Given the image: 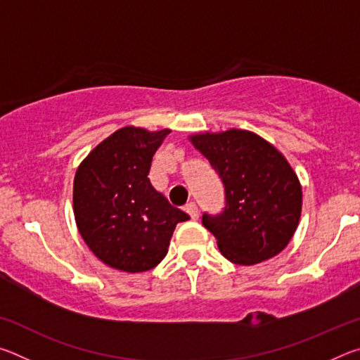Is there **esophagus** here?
<instances>
[{
  "mask_svg": "<svg viewBox=\"0 0 360 360\" xmlns=\"http://www.w3.org/2000/svg\"><path fill=\"white\" fill-rule=\"evenodd\" d=\"M184 210H186L187 214L191 216V219H193V221H197V219H198V210H197V205H195V203H187Z\"/></svg>",
  "mask_w": 360,
  "mask_h": 360,
  "instance_id": "obj_1",
  "label": "esophagus"
}]
</instances>
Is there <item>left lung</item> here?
I'll return each mask as SVG.
<instances>
[{
    "instance_id": "obj_1",
    "label": "left lung",
    "mask_w": 360,
    "mask_h": 360,
    "mask_svg": "<svg viewBox=\"0 0 360 360\" xmlns=\"http://www.w3.org/2000/svg\"><path fill=\"white\" fill-rule=\"evenodd\" d=\"M225 187V208L202 222L225 259L255 265L289 245L302 214V186L275 146L249 130L188 136Z\"/></svg>"
}]
</instances>
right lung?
<instances>
[{
    "mask_svg": "<svg viewBox=\"0 0 360 360\" xmlns=\"http://www.w3.org/2000/svg\"><path fill=\"white\" fill-rule=\"evenodd\" d=\"M172 130L124 127L90 150L77 167L72 210L79 233L103 264L125 273L157 266L184 211L148 178L152 157Z\"/></svg>",
    "mask_w": 360,
    "mask_h": 360,
    "instance_id": "1",
    "label": "right lung"
}]
</instances>
